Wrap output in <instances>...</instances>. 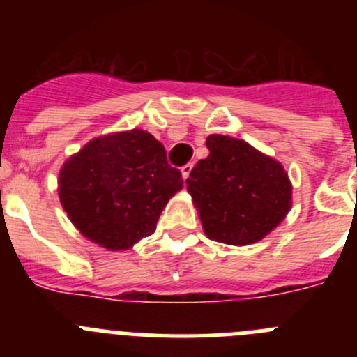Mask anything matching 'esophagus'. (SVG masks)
I'll return each mask as SVG.
<instances>
[{
	"mask_svg": "<svg viewBox=\"0 0 357 357\" xmlns=\"http://www.w3.org/2000/svg\"><path fill=\"white\" fill-rule=\"evenodd\" d=\"M191 169H193V164H191V162H188L185 166H182V168H181L182 178H184V181H188V178H189V173H191Z\"/></svg>",
	"mask_w": 357,
	"mask_h": 357,
	"instance_id": "1",
	"label": "esophagus"
}]
</instances>
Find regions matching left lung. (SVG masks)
I'll list each match as a JSON object with an SVG mask.
<instances>
[{"label": "left lung", "instance_id": "obj_1", "mask_svg": "<svg viewBox=\"0 0 357 357\" xmlns=\"http://www.w3.org/2000/svg\"><path fill=\"white\" fill-rule=\"evenodd\" d=\"M209 155L191 169L189 195L207 238L227 245L261 241L291 207V182L282 164L248 143L213 134Z\"/></svg>", "mask_w": 357, "mask_h": 357}]
</instances>
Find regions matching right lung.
Returning <instances> with one entry per match:
<instances>
[{"instance_id":"add662e5","label":"right lung","mask_w":357,"mask_h":357,"mask_svg":"<svg viewBox=\"0 0 357 357\" xmlns=\"http://www.w3.org/2000/svg\"><path fill=\"white\" fill-rule=\"evenodd\" d=\"M182 175L148 132L102 135L69 157L59 173V197L82 234L107 250H127L155 232Z\"/></svg>"}]
</instances>
